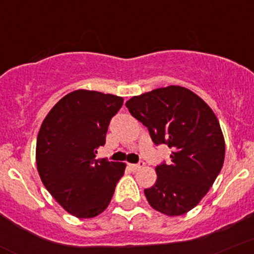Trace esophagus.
<instances>
[{
    "mask_svg": "<svg viewBox=\"0 0 254 254\" xmlns=\"http://www.w3.org/2000/svg\"><path fill=\"white\" fill-rule=\"evenodd\" d=\"M143 166H144V163H143V161H140V163L138 164H128V167H129L132 171H137V170H139L140 167Z\"/></svg>",
    "mask_w": 254,
    "mask_h": 254,
    "instance_id": "34e87169",
    "label": "esophagus"
}]
</instances>
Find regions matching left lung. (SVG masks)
<instances>
[{"label": "left lung", "instance_id": "left-lung-1", "mask_svg": "<svg viewBox=\"0 0 254 254\" xmlns=\"http://www.w3.org/2000/svg\"><path fill=\"white\" fill-rule=\"evenodd\" d=\"M126 106L156 145L172 149L170 163L155 167L158 179L144 190L146 200L167 216L186 214L203 199L223 167L225 139L218 117L197 94L180 85L133 96Z\"/></svg>", "mask_w": 254, "mask_h": 254}]
</instances>
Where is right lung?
I'll list each match as a JSON object with an SVG mask.
<instances>
[{"instance_id":"right-lung-1","label":"right lung","mask_w":254,"mask_h":254,"mask_svg":"<svg viewBox=\"0 0 254 254\" xmlns=\"http://www.w3.org/2000/svg\"><path fill=\"white\" fill-rule=\"evenodd\" d=\"M122 104L121 96L79 89L64 96L41 124L39 176L56 202L79 219L103 213L125 174L126 164L95 159Z\"/></svg>"}]
</instances>
